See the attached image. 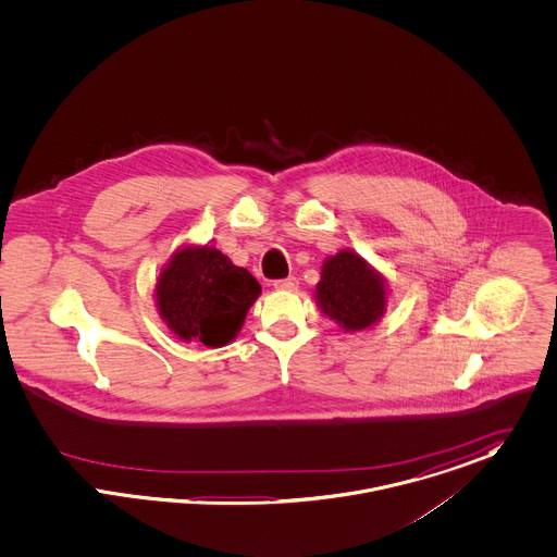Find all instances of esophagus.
<instances>
[{"mask_svg":"<svg viewBox=\"0 0 557 557\" xmlns=\"http://www.w3.org/2000/svg\"><path fill=\"white\" fill-rule=\"evenodd\" d=\"M277 290H297V286H299V280L297 277H286V280H277L275 284H273Z\"/></svg>","mask_w":557,"mask_h":557,"instance_id":"esophagus-1","label":"esophagus"}]
</instances>
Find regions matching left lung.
Instances as JSON below:
<instances>
[{
  "mask_svg": "<svg viewBox=\"0 0 557 557\" xmlns=\"http://www.w3.org/2000/svg\"><path fill=\"white\" fill-rule=\"evenodd\" d=\"M324 315L348 333L373 326L386 311L388 288L380 271L352 249H342L322 262L313 290Z\"/></svg>",
  "mask_w": 557,
  "mask_h": 557,
  "instance_id": "1",
  "label": "left lung"
}]
</instances>
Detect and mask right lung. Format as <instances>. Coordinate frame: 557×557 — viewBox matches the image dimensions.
Returning a JSON list of instances; mask_svg holds the SVG:
<instances>
[{
    "label": "right lung",
    "instance_id": "right-lung-1",
    "mask_svg": "<svg viewBox=\"0 0 557 557\" xmlns=\"http://www.w3.org/2000/svg\"><path fill=\"white\" fill-rule=\"evenodd\" d=\"M262 288L213 246L177 249L156 282V308L171 333L207 348L231 344Z\"/></svg>",
    "mask_w": 557,
    "mask_h": 557
}]
</instances>
